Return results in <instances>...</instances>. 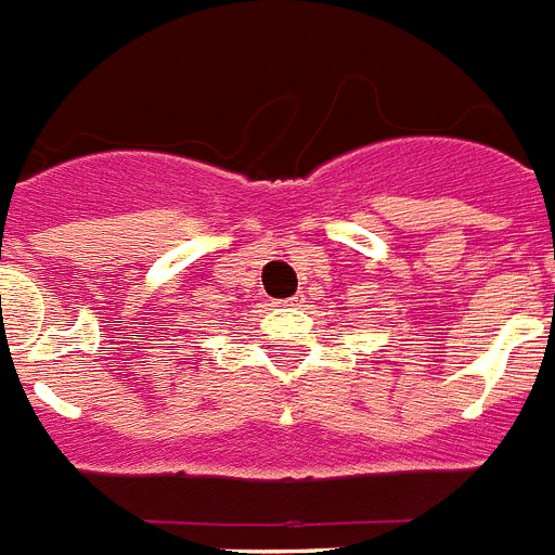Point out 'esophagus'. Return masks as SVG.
I'll list each match as a JSON object with an SVG mask.
<instances>
[{
    "instance_id": "obj_1",
    "label": "esophagus",
    "mask_w": 555,
    "mask_h": 555,
    "mask_svg": "<svg viewBox=\"0 0 555 555\" xmlns=\"http://www.w3.org/2000/svg\"><path fill=\"white\" fill-rule=\"evenodd\" d=\"M304 304V298H300V295H295V298H286L283 300V306H300Z\"/></svg>"
}]
</instances>
